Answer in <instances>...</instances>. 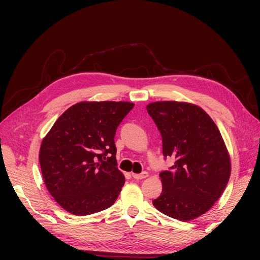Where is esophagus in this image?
Here are the masks:
<instances>
[{
    "label": "esophagus",
    "instance_id": "obj_1",
    "mask_svg": "<svg viewBox=\"0 0 260 260\" xmlns=\"http://www.w3.org/2000/svg\"><path fill=\"white\" fill-rule=\"evenodd\" d=\"M132 176H133L134 179L136 180H142V179H145L148 176V173L147 172H142L140 174H136V173H132Z\"/></svg>",
    "mask_w": 260,
    "mask_h": 260
}]
</instances>
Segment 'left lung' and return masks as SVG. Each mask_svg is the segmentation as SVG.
Segmentation results:
<instances>
[{"mask_svg": "<svg viewBox=\"0 0 260 260\" xmlns=\"http://www.w3.org/2000/svg\"><path fill=\"white\" fill-rule=\"evenodd\" d=\"M147 113L162 135L163 155L174 165L159 173L163 190L153 201L158 211L189 221L221 197L231 172L220 131L204 110L184 102H155Z\"/></svg>", "mask_w": 260, "mask_h": 260, "instance_id": "1", "label": "left lung"}]
</instances>
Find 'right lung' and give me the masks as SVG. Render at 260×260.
Wrapping results in <instances>:
<instances>
[{
    "label": "right lung",
    "mask_w": 260,
    "mask_h": 260,
    "mask_svg": "<svg viewBox=\"0 0 260 260\" xmlns=\"http://www.w3.org/2000/svg\"><path fill=\"white\" fill-rule=\"evenodd\" d=\"M133 107L128 102L78 103L60 116L42 140L39 161L43 181L66 211L96 213L118 198L125 176L117 169L114 137Z\"/></svg>",
    "instance_id": "1"
}]
</instances>
